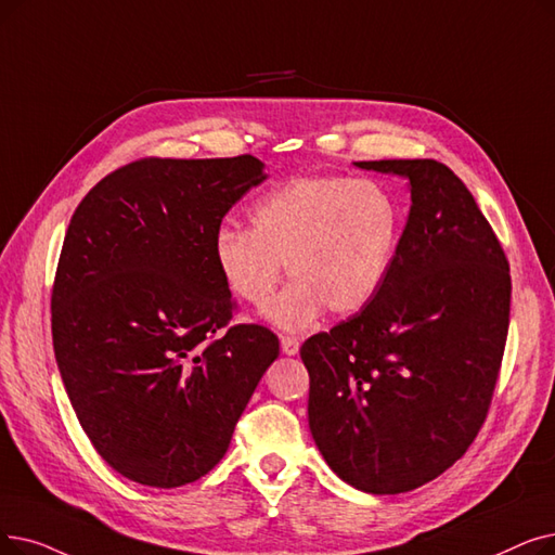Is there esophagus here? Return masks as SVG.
Returning a JSON list of instances; mask_svg holds the SVG:
<instances>
[{"label":"esophagus","instance_id":"esophagus-1","mask_svg":"<svg viewBox=\"0 0 555 555\" xmlns=\"http://www.w3.org/2000/svg\"><path fill=\"white\" fill-rule=\"evenodd\" d=\"M299 337H295V335H281V351L285 353V356H295L297 351H299Z\"/></svg>","mask_w":555,"mask_h":555}]
</instances>
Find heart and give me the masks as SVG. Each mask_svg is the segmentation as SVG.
Masks as SVG:
<instances>
[{
    "mask_svg": "<svg viewBox=\"0 0 555 555\" xmlns=\"http://www.w3.org/2000/svg\"><path fill=\"white\" fill-rule=\"evenodd\" d=\"M249 222L251 229L215 231V268L235 299L262 310L285 262L293 281L270 318L283 328H304L324 308L353 315L374 301L392 272L403 215L376 181L315 175L264 192L249 208Z\"/></svg>",
    "mask_w": 555,
    "mask_h": 555,
    "instance_id": "heart-1",
    "label": "heart"
}]
</instances>
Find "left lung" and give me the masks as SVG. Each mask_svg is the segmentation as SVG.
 I'll return each instance as SVG.
<instances>
[{
    "label": "left lung",
    "mask_w": 555,
    "mask_h": 555,
    "mask_svg": "<svg viewBox=\"0 0 555 555\" xmlns=\"http://www.w3.org/2000/svg\"><path fill=\"white\" fill-rule=\"evenodd\" d=\"M356 165L405 177L413 204L374 301L301 345L308 424L345 483L399 494L447 472L488 417L511 324V264L444 163Z\"/></svg>",
    "instance_id": "left-lung-1"
}]
</instances>
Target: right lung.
I'll use <instances>...</instances> for the list:
<instances>
[{"label": "right lung", "instance_id": "obj_1", "mask_svg": "<svg viewBox=\"0 0 555 555\" xmlns=\"http://www.w3.org/2000/svg\"><path fill=\"white\" fill-rule=\"evenodd\" d=\"M264 179L249 154L138 158L72 215L52 287L61 378L92 447L150 488H181L222 461L279 337L229 324L235 299L210 245Z\"/></svg>", "mask_w": 555, "mask_h": 555}]
</instances>
